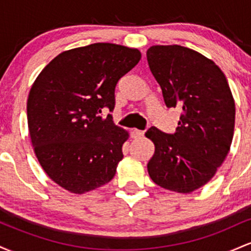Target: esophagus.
<instances>
[{
	"instance_id": "1",
	"label": "esophagus",
	"mask_w": 251,
	"mask_h": 251,
	"mask_svg": "<svg viewBox=\"0 0 251 251\" xmlns=\"http://www.w3.org/2000/svg\"><path fill=\"white\" fill-rule=\"evenodd\" d=\"M131 137L133 138V139H139V138L144 137V131H140V129H132Z\"/></svg>"
}]
</instances>
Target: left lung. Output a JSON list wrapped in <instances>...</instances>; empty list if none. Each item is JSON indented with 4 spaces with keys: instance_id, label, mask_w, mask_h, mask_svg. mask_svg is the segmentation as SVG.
Segmentation results:
<instances>
[{
    "instance_id": "obj_1",
    "label": "left lung",
    "mask_w": 251,
    "mask_h": 251,
    "mask_svg": "<svg viewBox=\"0 0 251 251\" xmlns=\"http://www.w3.org/2000/svg\"><path fill=\"white\" fill-rule=\"evenodd\" d=\"M146 56L166 107L180 109L174 134L157 127L145 133L154 144L149 175L164 189L190 194L211 180L229 153L235 100L221 68L198 51L152 46Z\"/></svg>"
}]
</instances>
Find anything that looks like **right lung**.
Instances as JSON below:
<instances>
[{"label": "right lung", "mask_w": 251, "mask_h": 251, "mask_svg": "<svg viewBox=\"0 0 251 251\" xmlns=\"http://www.w3.org/2000/svg\"><path fill=\"white\" fill-rule=\"evenodd\" d=\"M135 48L93 43L62 51L43 68L27 101L37 160L51 180L73 194L107 184L123 159L128 132L112 122L119 79L139 62Z\"/></svg>", "instance_id": "1"}]
</instances>
